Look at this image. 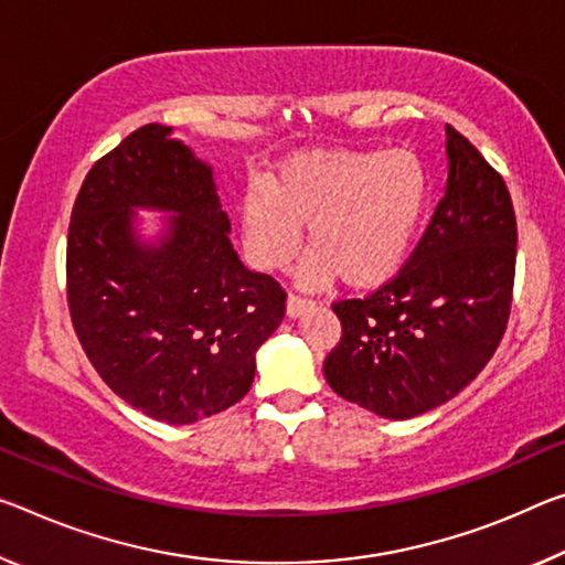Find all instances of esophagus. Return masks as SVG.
<instances>
[{"mask_svg": "<svg viewBox=\"0 0 565 565\" xmlns=\"http://www.w3.org/2000/svg\"><path fill=\"white\" fill-rule=\"evenodd\" d=\"M311 307H315V301L303 299V297H299V294H289V297H286V315H289L291 319L301 317L303 311H309Z\"/></svg>", "mask_w": 565, "mask_h": 565, "instance_id": "obj_1", "label": "esophagus"}]
</instances>
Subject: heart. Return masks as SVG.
<instances>
[{"instance_id":"1","label":"heart","mask_w":565,"mask_h":565,"mask_svg":"<svg viewBox=\"0 0 565 565\" xmlns=\"http://www.w3.org/2000/svg\"><path fill=\"white\" fill-rule=\"evenodd\" d=\"M429 205V173L405 148L311 150L286 160L268 185L241 201V231L250 262L284 268L309 226L307 284L339 274L354 289H374L407 262Z\"/></svg>"}]
</instances>
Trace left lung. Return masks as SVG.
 I'll return each instance as SVG.
<instances>
[{"label":"left lung","mask_w":565,"mask_h":565,"mask_svg":"<svg viewBox=\"0 0 565 565\" xmlns=\"http://www.w3.org/2000/svg\"><path fill=\"white\" fill-rule=\"evenodd\" d=\"M447 183L395 279L337 301L342 339L329 387L387 419L440 407L478 377L503 339L515 276L513 201L495 168L445 125Z\"/></svg>","instance_id":"left-lung-1"}]
</instances>
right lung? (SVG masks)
I'll use <instances>...</instances> for the list:
<instances>
[{"instance_id": "right-lung-1", "label": "right lung", "mask_w": 565, "mask_h": 565, "mask_svg": "<svg viewBox=\"0 0 565 565\" xmlns=\"http://www.w3.org/2000/svg\"><path fill=\"white\" fill-rule=\"evenodd\" d=\"M136 210L168 212L153 241ZM213 168L150 122L89 168L67 234V303L87 360L148 417L191 425L246 395L286 294L241 264Z\"/></svg>"}]
</instances>
